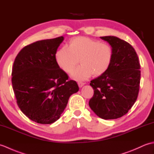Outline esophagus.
I'll use <instances>...</instances> for the list:
<instances>
[{"mask_svg": "<svg viewBox=\"0 0 154 154\" xmlns=\"http://www.w3.org/2000/svg\"><path fill=\"white\" fill-rule=\"evenodd\" d=\"M77 83H78V85H79V87H82L84 85H85L84 83L81 82V81H79V82H78Z\"/></svg>", "mask_w": 154, "mask_h": 154, "instance_id": "obj_1", "label": "esophagus"}]
</instances>
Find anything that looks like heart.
I'll return each instance as SVG.
<instances>
[{"label":"heart","instance_id":"obj_1","mask_svg":"<svg viewBox=\"0 0 154 154\" xmlns=\"http://www.w3.org/2000/svg\"><path fill=\"white\" fill-rule=\"evenodd\" d=\"M112 46L106 42L87 37L74 38L69 42L68 48H61L55 54V61L62 70L71 73L80 61L82 65L73 72L75 80L87 79L91 75L100 76L109 70L113 60Z\"/></svg>","mask_w":154,"mask_h":154}]
</instances>
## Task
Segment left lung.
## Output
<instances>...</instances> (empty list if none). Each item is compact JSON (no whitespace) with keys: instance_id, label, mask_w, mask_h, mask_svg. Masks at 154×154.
Listing matches in <instances>:
<instances>
[{"instance_id":"obj_1","label":"left lung","mask_w":154,"mask_h":154,"mask_svg":"<svg viewBox=\"0 0 154 154\" xmlns=\"http://www.w3.org/2000/svg\"><path fill=\"white\" fill-rule=\"evenodd\" d=\"M100 38L112 46L113 60L105 73L91 81L94 94L89 104L101 119H116L125 115L138 98L140 64L129 43L111 35Z\"/></svg>"}]
</instances>
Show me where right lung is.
<instances>
[{
    "label": "right lung",
    "instance_id": "right-lung-1",
    "mask_svg": "<svg viewBox=\"0 0 154 154\" xmlns=\"http://www.w3.org/2000/svg\"><path fill=\"white\" fill-rule=\"evenodd\" d=\"M63 37L34 42L23 48L13 64L12 84L22 112L34 122L48 124L60 119L72 94L79 91L58 66L55 54Z\"/></svg>",
    "mask_w": 154,
    "mask_h": 154
}]
</instances>
